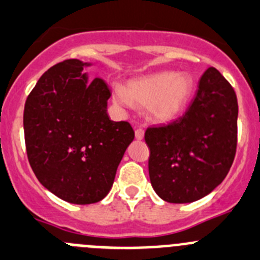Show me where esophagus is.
<instances>
[{
  "label": "esophagus",
  "instance_id": "esophagus-1",
  "mask_svg": "<svg viewBox=\"0 0 260 260\" xmlns=\"http://www.w3.org/2000/svg\"><path fill=\"white\" fill-rule=\"evenodd\" d=\"M135 138H137L138 140H142L143 138H144V130H143V128H137V130H135Z\"/></svg>",
  "mask_w": 260,
  "mask_h": 260
}]
</instances>
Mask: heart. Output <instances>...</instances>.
Segmentation results:
<instances>
[{
	"mask_svg": "<svg viewBox=\"0 0 260 260\" xmlns=\"http://www.w3.org/2000/svg\"><path fill=\"white\" fill-rule=\"evenodd\" d=\"M195 84L186 73L160 71L132 79L126 86H112V101L120 107H145L153 122L169 123L179 118L189 106Z\"/></svg>",
	"mask_w": 260,
	"mask_h": 260,
	"instance_id": "1",
	"label": "heart"
}]
</instances>
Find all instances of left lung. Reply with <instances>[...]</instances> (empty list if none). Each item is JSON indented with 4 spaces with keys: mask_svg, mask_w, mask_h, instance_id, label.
<instances>
[{
    "mask_svg": "<svg viewBox=\"0 0 260 260\" xmlns=\"http://www.w3.org/2000/svg\"><path fill=\"white\" fill-rule=\"evenodd\" d=\"M237 113L235 90L209 68L181 118L147 128L149 179L160 199L192 203L223 181L236 153Z\"/></svg>",
    "mask_w": 260,
    "mask_h": 260,
    "instance_id": "obj_1",
    "label": "left lung"
}]
</instances>
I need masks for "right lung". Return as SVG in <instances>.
Segmentation results:
<instances>
[{
	"mask_svg": "<svg viewBox=\"0 0 260 260\" xmlns=\"http://www.w3.org/2000/svg\"><path fill=\"white\" fill-rule=\"evenodd\" d=\"M91 62L71 58L46 71L24 108L26 154L48 191L73 204H91L110 192L134 130L111 121V91L89 80Z\"/></svg>",
	"mask_w": 260,
	"mask_h": 260,
	"instance_id": "1",
	"label": "right lung"
}]
</instances>
